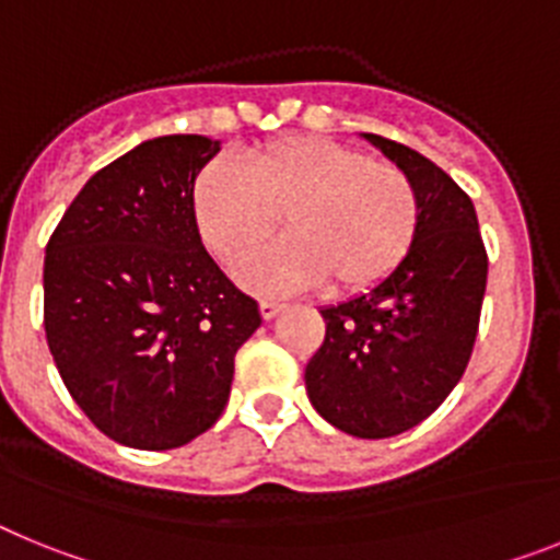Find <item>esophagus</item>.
<instances>
[{
	"instance_id": "34e87169",
	"label": "esophagus",
	"mask_w": 560,
	"mask_h": 560,
	"mask_svg": "<svg viewBox=\"0 0 560 560\" xmlns=\"http://www.w3.org/2000/svg\"><path fill=\"white\" fill-rule=\"evenodd\" d=\"M285 308H289V305L271 303V300H264V303H260V316H264V319H275V316L283 314Z\"/></svg>"
}]
</instances>
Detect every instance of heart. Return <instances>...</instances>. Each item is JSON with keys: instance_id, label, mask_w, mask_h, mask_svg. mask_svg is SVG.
<instances>
[{"instance_id": "b5f03b06", "label": "heart", "mask_w": 560, "mask_h": 560, "mask_svg": "<svg viewBox=\"0 0 560 560\" xmlns=\"http://www.w3.org/2000/svg\"><path fill=\"white\" fill-rule=\"evenodd\" d=\"M285 212L291 235L246 260L241 283L291 294L334 280L339 294L381 285L404 266L420 230L412 179L393 162L323 137H285L215 160L192 182V215L226 266L269 241Z\"/></svg>"}]
</instances>
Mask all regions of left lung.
<instances>
[{
  "mask_svg": "<svg viewBox=\"0 0 560 560\" xmlns=\"http://www.w3.org/2000/svg\"><path fill=\"white\" fill-rule=\"evenodd\" d=\"M364 140L412 179L418 241L389 280L319 311L325 341L305 364V389L330 427L381 440L418 427L463 378L488 255L474 201L446 171L378 133Z\"/></svg>",
  "mask_w": 560,
  "mask_h": 560,
  "instance_id": "left-lung-1",
  "label": "left lung"
}]
</instances>
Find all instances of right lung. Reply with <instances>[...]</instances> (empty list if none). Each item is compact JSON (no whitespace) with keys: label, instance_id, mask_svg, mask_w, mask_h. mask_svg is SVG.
Here are the masks:
<instances>
[{"label":"right lung","instance_id":"right-lung-1","mask_svg":"<svg viewBox=\"0 0 560 560\" xmlns=\"http://www.w3.org/2000/svg\"><path fill=\"white\" fill-rule=\"evenodd\" d=\"M219 151L201 133L140 142L83 185L47 244L49 353L83 415L122 446L165 452L207 432L237 348L260 328L192 215V182Z\"/></svg>","mask_w":560,"mask_h":560}]
</instances>
